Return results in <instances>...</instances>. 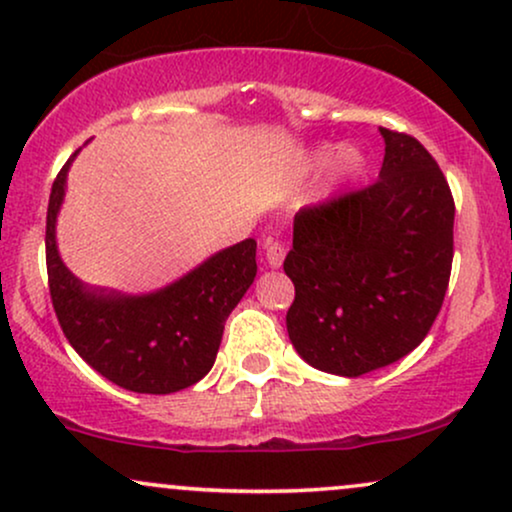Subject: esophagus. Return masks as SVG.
Here are the masks:
<instances>
[{
	"label": "esophagus",
	"instance_id": "1",
	"mask_svg": "<svg viewBox=\"0 0 512 512\" xmlns=\"http://www.w3.org/2000/svg\"><path fill=\"white\" fill-rule=\"evenodd\" d=\"M263 254H266V261L270 268H280L282 261H285V256H287V246L282 239L268 237L266 242H263Z\"/></svg>",
	"mask_w": 512,
	"mask_h": 512
}]
</instances>
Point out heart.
<instances>
[{
	"instance_id": "heart-1",
	"label": "heart",
	"mask_w": 512,
	"mask_h": 512,
	"mask_svg": "<svg viewBox=\"0 0 512 512\" xmlns=\"http://www.w3.org/2000/svg\"><path fill=\"white\" fill-rule=\"evenodd\" d=\"M334 161V168H337V173L342 175V178H358V175L363 173V166H365V159L363 154L358 149H344L342 154L337 156V151L332 147H325L318 151V163H332Z\"/></svg>"
}]
</instances>
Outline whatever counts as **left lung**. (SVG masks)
Instances as JSON below:
<instances>
[{"mask_svg":"<svg viewBox=\"0 0 512 512\" xmlns=\"http://www.w3.org/2000/svg\"><path fill=\"white\" fill-rule=\"evenodd\" d=\"M375 185L301 208L285 273L287 332L313 368L358 377L396 363L427 337L453 263L449 182L406 132L380 128Z\"/></svg>","mask_w":512,"mask_h":512,"instance_id":"8db88e82","label":"left lung"}]
</instances>
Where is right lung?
I'll list each match as a JSON object with an SVG mask.
<instances>
[{
	"mask_svg": "<svg viewBox=\"0 0 512 512\" xmlns=\"http://www.w3.org/2000/svg\"><path fill=\"white\" fill-rule=\"evenodd\" d=\"M75 154L52 185L44 237L49 294L63 334L82 361L118 387L137 394L192 387L213 368L227 315L254 282L256 242L227 246L154 294L85 287L56 249V213Z\"/></svg>",
	"mask_w": 512,
	"mask_h": 512,
	"instance_id": "obj_1",
	"label": "right lung"
}]
</instances>
